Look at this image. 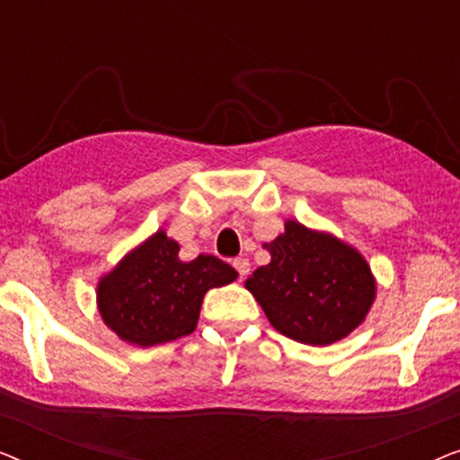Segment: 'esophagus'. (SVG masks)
<instances>
[{"label":"esophagus","instance_id":"esophagus-1","mask_svg":"<svg viewBox=\"0 0 460 460\" xmlns=\"http://www.w3.org/2000/svg\"><path fill=\"white\" fill-rule=\"evenodd\" d=\"M232 266L236 268V272H238V276H241V279H244V276H247L249 270H251V263H249L247 257H236V260L232 261Z\"/></svg>","mask_w":460,"mask_h":460}]
</instances>
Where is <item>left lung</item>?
<instances>
[{
    "label": "left lung",
    "instance_id": "left-lung-1",
    "mask_svg": "<svg viewBox=\"0 0 460 460\" xmlns=\"http://www.w3.org/2000/svg\"><path fill=\"white\" fill-rule=\"evenodd\" d=\"M263 249L272 260L244 287L285 337L329 345L348 337L368 314L375 279L364 257L339 238L288 219L285 234Z\"/></svg>",
    "mask_w": 460,
    "mask_h": 460
}]
</instances>
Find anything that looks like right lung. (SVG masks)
<instances>
[{
	"instance_id": "add662e5",
	"label": "right lung",
	"mask_w": 460,
	"mask_h": 460,
	"mask_svg": "<svg viewBox=\"0 0 460 460\" xmlns=\"http://www.w3.org/2000/svg\"><path fill=\"white\" fill-rule=\"evenodd\" d=\"M178 251L180 244L159 230L100 280V314L123 341L150 348L190 335L205 293L238 276L217 257L184 263Z\"/></svg>"
}]
</instances>
